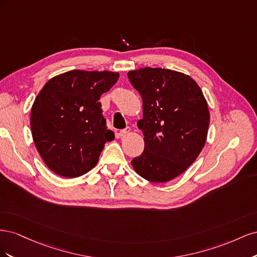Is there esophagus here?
<instances>
[{"instance_id": "esophagus-1", "label": "esophagus", "mask_w": 257, "mask_h": 257, "mask_svg": "<svg viewBox=\"0 0 257 257\" xmlns=\"http://www.w3.org/2000/svg\"><path fill=\"white\" fill-rule=\"evenodd\" d=\"M130 127H126V128H124V130H121L119 133H118V137L119 138H121V137H124L125 135H127L128 133H130Z\"/></svg>"}]
</instances>
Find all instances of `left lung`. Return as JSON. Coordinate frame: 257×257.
<instances>
[{
  "label": "left lung",
  "instance_id": "left-lung-1",
  "mask_svg": "<svg viewBox=\"0 0 257 257\" xmlns=\"http://www.w3.org/2000/svg\"><path fill=\"white\" fill-rule=\"evenodd\" d=\"M143 98L144 152L132 161L135 172L151 182L173 180L185 172L205 146L210 114L207 100L190 76L145 67L127 74Z\"/></svg>",
  "mask_w": 257,
  "mask_h": 257
}]
</instances>
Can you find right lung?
Returning <instances> with one entry per match:
<instances>
[{
    "instance_id": "1",
    "label": "right lung",
    "mask_w": 257,
    "mask_h": 257,
    "mask_svg": "<svg viewBox=\"0 0 257 257\" xmlns=\"http://www.w3.org/2000/svg\"><path fill=\"white\" fill-rule=\"evenodd\" d=\"M118 79V73L75 69L53 77L38 93L31 131L38 153L54 174L84 175L96 165L105 144L113 141L98 99Z\"/></svg>"
}]
</instances>
